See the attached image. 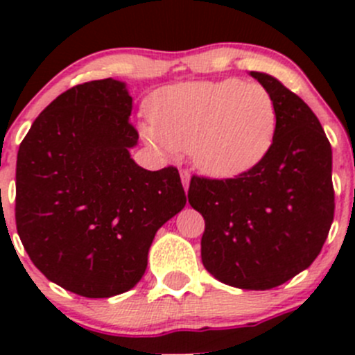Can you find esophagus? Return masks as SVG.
Segmentation results:
<instances>
[{"instance_id": "34e87169", "label": "esophagus", "mask_w": 355, "mask_h": 355, "mask_svg": "<svg viewBox=\"0 0 355 355\" xmlns=\"http://www.w3.org/2000/svg\"><path fill=\"white\" fill-rule=\"evenodd\" d=\"M180 177H182V184H184L185 192H187L189 191V185H191V173H189V171H182Z\"/></svg>"}]
</instances>
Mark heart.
<instances>
[{"label":"heart","instance_id":"1","mask_svg":"<svg viewBox=\"0 0 355 355\" xmlns=\"http://www.w3.org/2000/svg\"><path fill=\"white\" fill-rule=\"evenodd\" d=\"M146 141L161 155L191 151L196 168L232 178L256 166L277 134V105L266 87L241 78L168 85L148 103Z\"/></svg>","mask_w":355,"mask_h":355}]
</instances>
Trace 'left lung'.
Instances as JSON below:
<instances>
[{"label": "left lung", "mask_w": 355, "mask_h": 355, "mask_svg": "<svg viewBox=\"0 0 355 355\" xmlns=\"http://www.w3.org/2000/svg\"><path fill=\"white\" fill-rule=\"evenodd\" d=\"M277 105L268 155L235 178L192 177L189 202L206 221L202 264L216 280L270 290L313 264L335 213L331 146L313 110L278 78L250 71Z\"/></svg>", "instance_id": "obj_1"}]
</instances>
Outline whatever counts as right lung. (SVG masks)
I'll return each instance as SVG.
<instances>
[{"instance_id": "right-lung-1", "label": "right lung", "mask_w": 355, "mask_h": 355, "mask_svg": "<svg viewBox=\"0 0 355 355\" xmlns=\"http://www.w3.org/2000/svg\"><path fill=\"white\" fill-rule=\"evenodd\" d=\"M130 113L125 82L75 85L35 118L17 155L20 241L48 280L89 299L134 288L156 232L187 202L177 168L132 159Z\"/></svg>"}]
</instances>
